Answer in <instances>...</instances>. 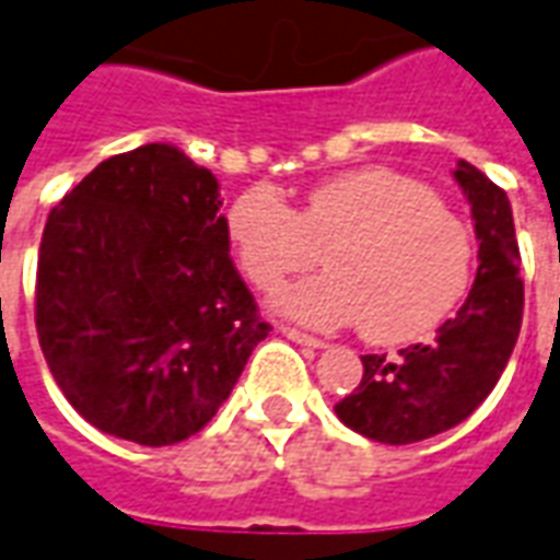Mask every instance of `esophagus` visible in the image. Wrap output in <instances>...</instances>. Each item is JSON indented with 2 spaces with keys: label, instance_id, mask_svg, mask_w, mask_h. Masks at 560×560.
Instances as JSON below:
<instances>
[{
  "label": "esophagus",
  "instance_id": "1",
  "mask_svg": "<svg viewBox=\"0 0 560 560\" xmlns=\"http://www.w3.org/2000/svg\"><path fill=\"white\" fill-rule=\"evenodd\" d=\"M280 335L289 337V340H295V343H301V347H313V350H323L325 340H319V337L313 335H304V331H299V328H289V325H280Z\"/></svg>",
  "mask_w": 560,
  "mask_h": 560
}]
</instances>
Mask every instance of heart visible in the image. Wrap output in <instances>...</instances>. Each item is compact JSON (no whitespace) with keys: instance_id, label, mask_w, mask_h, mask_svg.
Segmentation results:
<instances>
[{"instance_id":"heart-1","label":"heart","mask_w":560,"mask_h":560,"mask_svg":"<svg viewBox=\"0 0 560 560\" xmlns=\"http://www.w3.org/2000/svg\"><path fill=\"white\" fill-rule=\"evenodd\" d=\"M225 235L259 289L313 268L328 271L280 289L273 307L313 328L362 323L376 343L425 337L470 289L474 232L407 174L383 165L313 186L299 210L273 186H249L229 205Z\"/></svg>"}]
</instances>
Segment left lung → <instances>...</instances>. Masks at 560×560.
Here are the masks:
<instances>
[{"label": "left lung", "instance_id": "left-lung-1", "mask_svg": "<svg viewBox=\"0 0 560 560\" xmlns=\"http://www.w3.org/2000/svg\"><path fill=\"white\" fill-rule=\"evenodd\" d=\"M452 174L470 201L479 241L477 280L434 340L398 355H362V383L337 400L335 413L376 443H419L464 422L498 386L518 340L525 287L518 280L510 198L470 162L462 160Z\"/></svg>", "mask_w": 560, "mask_h": 560}]
</instances>
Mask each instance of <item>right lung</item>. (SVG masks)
<instances>
[{
  "instance_id": "add662e5",
  "label": "right lung",
  "mask_w": 560,
  "mask_h": 560,
  "mask_svg": "<svg viewBox=\"0 0 560 560\" xmlns=\"http://www.w3.org/2000/svg\"><path fill=\"white\" fill-rule=\"evenodd\" d=\"M217 177L174 144L98 162L50 210L35 328L78 413L172 446L217 416L271 325L229 256Z\"/></svg>"
}]
</instances>
